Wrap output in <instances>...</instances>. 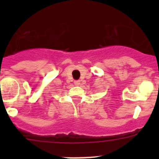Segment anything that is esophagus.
<instances>
[{
	"instance_id": "34e87169",
	"label": "esophagus",
	"mask_w": 159,
	"mask_h": 159,
	"mask_svg": "<svg viewBox=\"0 0 159 159\" xmlns=\"http://www.w3.org/2000/svg\"><path fill=\"white\" fill-rule=\"evenodd\" d=\"M74 84H75V85L78 86V85H80V80H75V81H74Z\"/></svg>"
}]
</instances>
